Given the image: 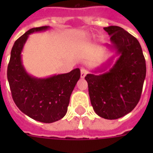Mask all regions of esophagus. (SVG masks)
Listing matches in <instances>:
<instances>
[{"label": "esophagus", "mask_w": 153, "mask_h": 153, "mask_svg": "<svg viewBox=\"0 0 153 153\" xmlns=\"http://www.w3.org/2000/svg\"><path fill=\"white\" fill-rule=\"evenodd\" d=\"M86 74H87V71L83 68H82L81 69V78L82 79H84L85 77H86Z\"/></svg>", "instance_id": "34e87169"}]
</instances>
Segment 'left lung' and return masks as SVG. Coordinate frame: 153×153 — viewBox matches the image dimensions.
<instances>
[{
	"mask_svg": "<svg viewBox=\"0 0 153 153\" xmlns=\"http://www.w3.org/2000/svg\"><path fill=\"white\" fill-rule=\"evenodd\" d=\"M104 30L111 42L105 46L114 54L86 74L85 79L94 112L102 118L114 120L130 113L137 105L146 76V64L135 37L118 26ZM116 56L119 58L111 66Z\"/></svg>",
	"mask_w": 153,
	"mask_h": 153,
	"instance_id": "obj_1",
	"label": "left lung"
}]
</instances>
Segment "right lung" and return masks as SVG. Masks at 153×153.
<instances>
[{
  "label": "right lung",
  "mask_w": 153,
  "mask_h": 153,
  "mask_svg": "<svg viewBox=\"0 0 153 153\" xmlns=\"http://www.w3.org/2000/svg\"><path fill=\"white\" fill-rule=\"evenodd\" d=\"M49 28V26L33 27L16 39L11 51L7 71L11 93L16 106L29 117L44 123H52L66 115L72 91L80 79L79 68L47 78H37L27 72L21 53L29 35Z\"/></svg>",
  "instance_id": "add662e5"
}]
</instances>
